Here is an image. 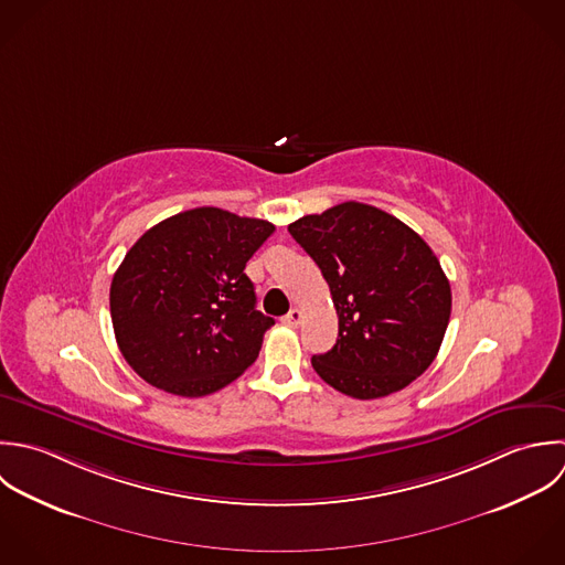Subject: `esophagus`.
<instances>
[{
	"label": "esophagus",
	"instance_id": "obj_1",
	"mask_svg": "<svg viewBox=\"0 0 565 565\" xmlns=\"http://www.w3.org/2000/svg\"><path fill=\"white\" fill-rule=\"evenodd\" d=\"M282 322H285L287 327H294V329H296V327L302 322V311H300V309H291V311L282 318Z\"/></svg>",
	"mask_w": 565,
	"mask_h": 565
}]
</instances>
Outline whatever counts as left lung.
Returning a JSON list of instances; mask_svg holds the SVG:
<instances>
[{
	"label": "left lung",
	"mask_w": 565,
	"mask_h": 565,
	"mask_svg": "<svg viewBox=\"0 0 565 565\" xmlns=\"http://www.w3.org/2000/svg\"><path fill=\"white\" fill-rule=\"evenodd\" d=\"M289 234L322 269L340 318L335 347L313 371L353 398L403 390L434 362L451 313L449 280L403 221L347 201L307 214Z\"/></svg>",
	"instance_id": "obj_1"
}]
</instances>
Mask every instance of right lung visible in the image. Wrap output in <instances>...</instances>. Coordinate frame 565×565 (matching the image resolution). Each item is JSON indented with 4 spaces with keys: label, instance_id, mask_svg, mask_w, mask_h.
Here are the masks:
<instances>
[{
    "label": "right lung",
    "instance_id": "add662e5",
    "mask_svg": "<svg viewBox=\"0 0 565 565\" xmlns=\"http://www.w3.org/2000/svg\"><path fill=\"white\" fill-rule=\"evenodd\" d=\"M274 234L263 218L194 207L147 230L111 280L118 349L147 383L212 394L249 369L274 318L256 311L245 263Z\"/></svg>",
    "mask_w": 565,
    "mask_h": 565
}]
</instances>
